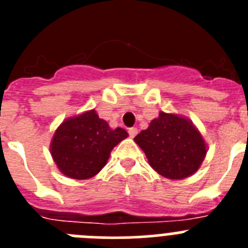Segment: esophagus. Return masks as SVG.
I'll return each instance as SVG.
<instances>
[{
    "label": "esophagus",
    "instance_id": "34e87169",
    "mask_svg": "<svg viewBox=\"0 0 248 248\" xmlns=\"http://www.w3.org/2000/svg\"><path fill=\"white\" fill-rule=\"evenodd\" d=\"M128 133H129V137L130 138H134L135 135L138 134V129L137 128H130L128 130Z\"/></svg>",
    "mask_w": 248,
    "mask_h": 248
}]
</instances>
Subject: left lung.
<instances>
[{
    "label": "left lung",
    "mask_w": 248,
    "mask_h": 248,
    "mask_svg": "<svg viewBox=\"0 0 248 248\" xmlns=\"http://www.w3.org/2000/svg\"><path fill=\"white\" fill-rule=\"evenodd\" d=\"M134 140L145 153L151 168L172 180L198 171L207 153L205 140L192 122L164 111Z\"/></svg>",
    "instance_id": "1"
}]
</instances>
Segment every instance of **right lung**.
Segmentation results:
<instances>
[{
    "label": "right lung",
    "mask_w": 248,
    "mask_h": 248,
    "mask_svg": "<svg viewBox=\"0 0 248 248\" xmlns=\"http://www.w3.org/2000/svg\"><path fill=\"white\" fill-rule=\"evenodd\" d=\"M125 138L124 129H111L93 109L68 118L57 128L50 154L65 176L85 180L104 168L114 146Z\"/></svg>",
    "instance_id": "obj_1"
}]
</instances>
